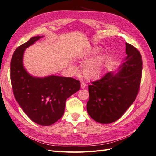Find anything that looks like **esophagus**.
I'll return each instance as SVG.
<instances>
[{
    "label": "esophagus",
    "instance_id": "obj_1",
    "mask_svg": "<svg viewBox=\"0 0 156 156\" xmlns=\"http://www.w3.org/2000/svg\"><path fill=\"white\" fill-rule=\"evenodd\" d=\"M85 87H86V84H85V83L82 82V83H81V88L82 89H84Z\"/></svg>",
    "mask_w": 156,
    "mask_h": 156
}]
</instances>
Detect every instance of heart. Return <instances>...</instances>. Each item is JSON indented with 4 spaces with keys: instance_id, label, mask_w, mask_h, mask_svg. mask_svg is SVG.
<instances>
[{
    "instance_id": "heart-1",
    "label": "heart",
    "mask_w": 156,
    "mask_h": 156,
    "mask_svg": "<svg viewBox=\"0 0 156 156\" xmlns=\"http://www.w3.org/2000/svg\"><path fill=\"white\" fill-rule=\"evenodd\" d=\"M101 51V48L98 46L87 48L80 51L77 55V58L85 60L90 57L100 53ZM108 63H109V56L106 54L90 59L85 62L82 68L83 75L89 80L100 79L106 73Z\"/></svg>"
}]
</instances>
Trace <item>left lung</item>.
Wrapping results in <instances>:
<instances>
[{
  "label": "left lung",
  "instance_id": "8db88e82",
  "mask_svg": "<svg viewBox=\"0 0 156 156\" xmlns=\"http://www.w3.org/2000/svg\"><path fill=\"white\" fill-rule=\"evenodd\" d=\"M126 57L116 72H110L88 86V115L99 123L119 120L137 96L142 75L143 61L139 51L126 43Z\"/></svg>",
  "mask_w": 156,
  "mask_h": 156
}]
</instances>
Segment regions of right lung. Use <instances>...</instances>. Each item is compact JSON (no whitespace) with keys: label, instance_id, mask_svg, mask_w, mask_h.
<instances>
[{"label":"right lung","instance_id":"1","mask_svg":"<svg viewBox=\"0 0 156 156\" xmlns=\"http://www.w3.org/2000/svg\"><path fill=\"white\" fill-rule=\"evenodd\" d=\"M43 37H32L16 49L11 60L10 75L14 96L23 111L35 123L49 126L63 116L66 101L79 90L80 82L55 75L34 77L25 69V49Z\"/></svg>","mask_w":156,"mask_h":156}]
</instances>
